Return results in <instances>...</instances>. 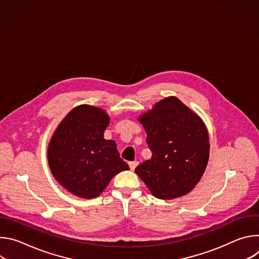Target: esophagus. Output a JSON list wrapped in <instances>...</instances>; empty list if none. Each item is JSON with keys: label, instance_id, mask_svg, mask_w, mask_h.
Listing matches in <instances>:
<instances>
[{"label": "esophagus", "instance_id": "obj_1", "mask_svg": "<svg viewBox=\"0 0 259 259\" xmlns=\"http://www.w3.org/2000/svg\"><path fill=\"white\" fill-rule=\"evenodd\" d=\"M138 165V162L137 161H134V162H129V167L131 170H134Z\"/></svg>", "mask_w": 259, "mask_h": 259}]
</instances>
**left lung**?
I'll return each instance as SVG.
<instances>
[{
    "mask_svg": "<svg viewBox=\"0 0 259 259\" xmlns=\"http://www.w3.org/2000/svg\"><path fill=\"white\" fill-rule=\"evenodd\" d=\"M138 121L153 155L136 167V174L158 199L189 194L209 160V135L203 120L177 97L169 96L140 115Z\"/></svg>",
    "mask_w": 259,
    "mask_h": 259,
    "instance_id": "obj_1",
    "label": "left lung"
}]
</instances>
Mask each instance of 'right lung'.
<instances>
[{"mask_svg":"<svg viewBox=\"0 0 259 259\" xmlns=\"http://www.w3.org/2000/svg\"><path fill=\"white\" fill-rule=\"evenodd\" d=\"M105 110L81 104L59 123L48 144V164L56 181L83 199L98 197L118 173L129 170L117 143L104 139L109 125Z\"/></svg>","mask_w":259,"mask_h":259,"instance_id":"right-lung-1","label":"right lung"}]
</instances>
